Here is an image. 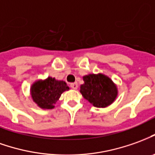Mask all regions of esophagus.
Returning a JSON list of instances; mask_svg holds the SVG:
<instances>
[{"label":"esophagus","mask_w":155,"mask_h":155,"mask_svg":"<svg viewBox=\"0 0 155 155\" xmlns=\"http://www.w3.org/2000/svg\"><path fill=\"white\" fill-rule=\"evenodd\" d=\"M70 87L72 89H74V90H76L78 88V84L77 83H72L71 85H70Z\"/></svg>","instance_id":"34e87169"}]
</instances>
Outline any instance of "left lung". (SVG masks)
I'll return each mask as SVG.
<instances>
[{
    "mask_svg": "<svg viewBox=\"0 0 155 155\" xmlns=\"http://www.w3.org/2000/svg\"><path fill=\"white\" fill-rule=\"evenodd\" d=\"M81 95L96 107H107L115 101L118 91L117 85L103 74H89L83 76Z\"/></svg>",
    "mask_w": 155,
    "mask_h": 155,
    "instance_id": "1",
    "label": "left lung"
}]
</instances>
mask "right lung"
<instances>
[{
    "mask_svg": "<svg viewBox=\"0 0 155 155\" xmlns=\"http://www.w3.org/2000/svg\"><path fill=\"white\" fill-rule=\"evenodd\" d=\"M69 90L70 87L65 81H58L49 76L45 80L35 81L30 88V94L38 107L42 109H52L61 94Z\"/></svg>",
    "mask_w": 155,
    "mask_h": 155,
    "instance_id": "add662e5",
    "label": "right lung"
}]
</instances>
